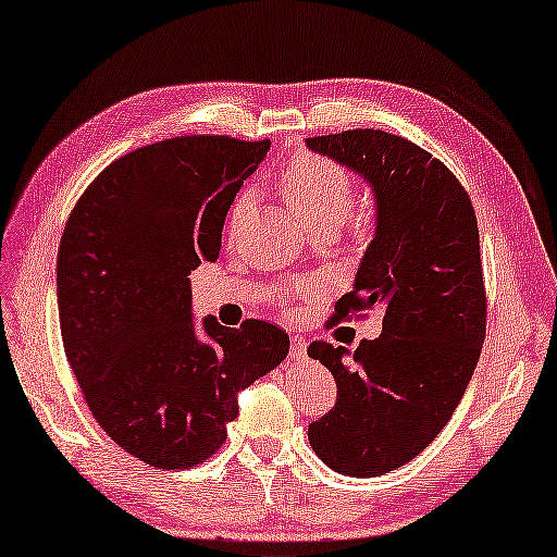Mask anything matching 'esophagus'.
<instances>
[{"label":"esophagus","mask_w":557,"mask_h":557,"mask_svg":"<svg viewBox=\"0 0 557 557\" xmlns=\"http://www.w3.org/2000/svg\"><path fill=\"white\" fill-rule=\"evenodd\" d=\"M308 356V339L300 337V334H293L290 337V361H306Z\"/></svg>","instance_id":"1"}]
</instances>
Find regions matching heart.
I'll use <instances>...</instances> for the list:
<instances>
[{
    "mask_svg": "<svg viewBox=\"0 0 557 557\" xmlns=\"http://www.w3.org/2000/svg\"><path fill=\"white\" fill-rule=\"evenodd\" d=\"M281 191L296 215L310 230H337L354 206V182L349 172L330 157L296 154L281 174ZM247 196H239L233 215L243 211Z\"/></svg>",
    "mask_w": 557,
    "mask_h": 557,
    "instance_id": "1",
    "label": "heart"
}]
</instances>
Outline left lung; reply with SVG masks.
Segmentation results:
<instances>
[{
  "mask_svg": "<svg viewBox=\"0 0 557 557\" xmlns=\"http://www.w3.org/2000/svg\"><path fill=\"white\" fill-rule=\"evenodd\" d=\"M306 143L375 198V235L334 318L383 308L381 337L354 351L308 346L337 381L310 446L337 473L373 478L422 454L473 377L487 320L478 218L454 172L400 135L359 128Z\"/></svg>",
  "mask_w": 557,
  "mask_h": 557,
  "instance_id": "1",
  "label": "left lung"
}]
</instances>
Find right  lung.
<instances>
[{
    "instance_id": "add662e5",
    "label": "right lung",
    "mask_w": 557,
    "mask_h": 557,
    "mask_svg": "<svg viewBox=\"0 0 557 557\" xmlns=\"http://www.w3.org/2000/svg\"><path fill=\"white\" fill-rule=\"evenodd\" d=\"M269 140L182 135L119 157L72 208L58 249L67 361L99 426L143 463L194 468L274 371L288 334L264 320L198 332L188 274L220 255L225 215Z\"/></svg>"
}]
</instances>
